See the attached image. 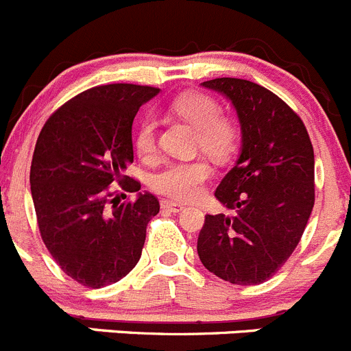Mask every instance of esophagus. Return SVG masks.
<instances>
[{
    "instance_id": "esophagus-1",
    "label": "esophagus",
    "mask_w": 351,
    "mask_h": 351,
    "mask_svg": "<svg viewBox=\"0 0 351 351\" xmlns=\"http://www.w3.org/2000/svg\"><path fill=\"white\" fill-rule=\"evenodd\" d=\"M162 207L165 208V210H170V212H181V210H184V205L178 204V202H170V200H163L162 202Z\"/></svg>"
}]
</instances>
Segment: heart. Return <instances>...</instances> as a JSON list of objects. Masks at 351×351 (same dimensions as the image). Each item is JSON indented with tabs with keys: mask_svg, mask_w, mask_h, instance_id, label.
<instances>
[{
	"mask_svg": "<svg viewBox=\"0 0 351 351\" xmlns=\"http://www.w3.org/2000/svg\"><path fill=\"white\" fill-rule=\"evenodd\" d=\"M170 109L197 128L202 149L219 158L231 153L239 139V128L231 118L221 117L219 104L214 97L202 92H188L173 99ZM134 147L146 160L153 158L156 153V121L151 117L141 118L137 123ZM210 173V163L204 158L173 162L154 173L151 186L154 191L173 200L191 202L200 197Z\"/></svg>",
	"mask_w": 351,
	"mask_h": 351,
	"instance_id": "1",
	"label": "heart"
}]
</instances>
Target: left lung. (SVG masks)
<instances>
[{
  "mask_svg": "<svg viewBox=\"0 0 351 351\" xmlns=\"http://www.w3.org/2000/svg\"><path fill=\"white\" fill-rule=\"evenodd\" d=\"M233 102L242 127L239 162L215 189L234 215H205L198 256L237 285L271 278L300 243L315 204V156L303 120L278 95L249 80L202 83Z\"/></svg>",
  "mask_w": 351,
  "mask_h": 351,
  "instance_id": "1",
  "label": "left lung"
}]
</instances>
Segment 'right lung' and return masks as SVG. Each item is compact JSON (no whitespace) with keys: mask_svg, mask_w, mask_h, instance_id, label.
I'll return each mask as SVG.
<instances>
[{"mask_svg":"<svg viewBox=\"0 0 351 351\" xmlns=\"http://www.w3.org/2000/svg\"><path fill=\"white\" fill-rule=\"evenodd\" d=\"M160 90L111 83L88 88L51 112L31 162V193L41 240L67 276L101 289L121 280L139 263L158 198L109 189L118 182L137 193L125 176L134 162L132 123L141 106Z\"/></svg>","mask_w":351,"mask_h":351,"instance_id":"add662e5","label":"right lung"}]
</instances>
